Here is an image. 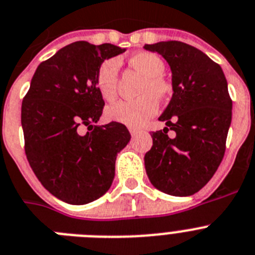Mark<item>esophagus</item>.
I'll list each match as a JSON object with an SVG mask.
<instances>
[{
    "label": "esophagus",
    "mask_w": 255,
    "mask_h": 255,
    "mask_svg": "<svg viewBox=\"0 0 255 255\" xmlns=\"http://www.w3.org/2000/svg\"><path fill=\"white\" fill-rule=\"evenodd\" d=\"M129 131H130V134H131V136H135L136 134L139 132V130L135 129V128H129Z\"/></svg>",
    "instance_id": "obj_1"
}]
</instances>
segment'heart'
<instances>
[{"instance_id": "b5f03b06", "label": "heart", "mask_w": 255, "mask_h": 255, "mask_svg": "<svg viewBox=\"0 0 255 255\" xmlns=\"http://www.w3.org/2000/svg\"><path fill=\"white\" fill-rule=\"evenodd\" d=\"M130 63L134 68L140 71L145 77L140 94L142 97L134 101H121L107 110V117L111 121L124 125L139 128L143 126L158 111V98H164L169 93V85L162 78L165 64L161 58L151 53H138L131 56ZM120 60L116 58L108 59L98 68L97 88L103 99L111 102L117 95V78H119Z\"/></svg>"}]
</instances>
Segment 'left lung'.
<instances>
[{"label":"left lung","mask_w":255,"mask_h":255,"mask_svg":"<svg viewBox=\"0 0 255 255\" xmlns=\"http://www.w3.org/2000/svg\"><path fill=\"white\" fill-rule=\"evenodd\" d=\"M144 49L170 67L173 95L158 120L176 131L174 137L167 135L168 128L152 132L145 171L161 192L191 196L212 179L225 154L232 120L227 80L221 65L184 42L161 41Z\"/></svg>","instance_id":"8db88e82"}]
</instances>
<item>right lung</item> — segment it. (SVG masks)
I'll use <instances>...</instances> for the list:
<instances>
[{"instance_id":"right-lung-1","label":"right lung","mask_w":255,"mask_h":255,"mask_svg":"<svg viewBox=\"0 0 255 255\" xmlns=\"http://www.w3.org/2000/svg\"><path fill=\"white\" fill-rule=\"evenodd\" d=\"M125 51L111 43L67 45L37 67L21 104L28 162L41 184L67 204L85 205L110 190L117 153L131 138L123 124L97 125L104 106L98 68ZM81 125L89 129L84 136Z\"/></svg>"}]
</instances>
